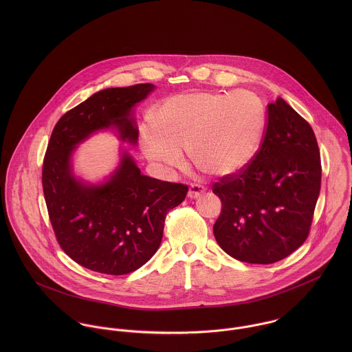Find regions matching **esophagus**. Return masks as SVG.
I'll return each instance as SVG.
<instances>
[{
  "label": "esophagus",
  "mask_w": 352,
  "mask_h": 352,
  "mask_svg": "<svg viewBox=\"0 0 352 352\" xmlns=\"http://www.w3.org/2000/svg\"><path fill=\"white\" fill-rule=\"evenodd\" d=\"M204 191H206L204 186H201V184H191L190 190H188V197L190 198H198V197H201Z\"/></svg>",
  "instance_id": "esophagus-1"
}]
</instances>
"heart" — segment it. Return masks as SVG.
<instances>
[{"label":"heart","instance_id":"obj_1","mask_svg":"<svg viewBox=\"0 0 352 352\" xmlns=\"http://www.w3.org/2000/svg\"><path fill=\"white\" fill-rule=\"evenodd\" d=\"M265 109L250 91L177 94L160 105L155 127L141 129V148L151 161L183 164L182 151L207 175L223 177L241 170L258 151Z\"/></svg>","mask_w":352,"mask_h":352}]
</instances>
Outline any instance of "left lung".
<instances>
[{
  "mask_svg": "<svg viewBox=\"0 0 352 352\" xmlns=\"http://www.w3.org/2000/svg\"><path fill=\"white\" fill-rule=\"evenodd\" d=\"M321 187V160L310 124L283 99L268 104L251 162L212 184L222 210L219 247L251 264L279 261L306 241Z\"/></svg>",
  "mask_w": 352,
  "mask_h": 352,
  "instance_id": "8db88e82",
  "label": "left lung"
}]
</instances>
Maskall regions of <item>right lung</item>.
Returning a JSON list of instances; mask_svg holds the SVG:
<instances>
[{
    "label": "right lung",
    "instance_id": "right-lung-1",
    "mask_svg": "<svg viewBox=\"0 0 352 352\" xmlns=\"http://www.w3.org/2000/svg\"><path fill=\"white\" fill-rule=\"evenodd\" d=\"M153 88L137 84L92 95L56 122L45 154L42 184L55 239L70 258L100 274L126 275L151 260L168 211L188 191L186 184L141 175L126 153L101 186H84L72 175V151L100 129L116 126L123 141L137 142L130 111Z\"/></svg>",
    "mask_w": 352,
    "mask_h": 352
}]
</instances>
